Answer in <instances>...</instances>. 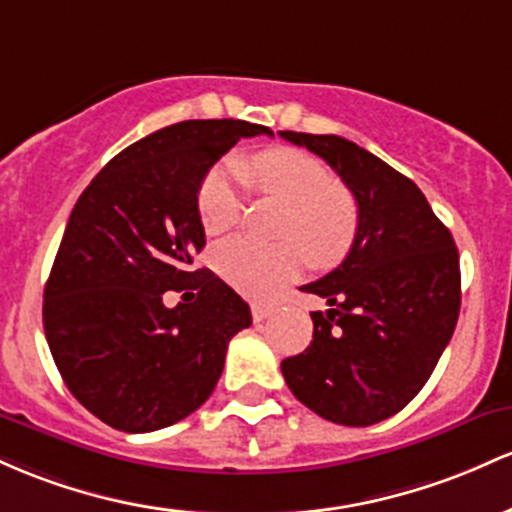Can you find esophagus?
Segmentation results:
<instances>
[{
  "mask_svg": "<svg viewBox=\"0 0 512 512\" xmlns=\"http://www.w3.org/2000/svg\"><path fill=\"white\" fill-rule=\"evenodd\" d=\"M273 314V307L271 304H263V302H254L251 304V317H254V321H263L268 319Z\"/></svg>",
  "mask_w": 512,
  "mask_h": 512,
  "instance_id": "34e87169",
  "label": "esophagus"
}]
</instances>
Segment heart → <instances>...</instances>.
I'll return each mask as SVG.
<instances>
[{"label": "heart", "instance_id": "1", "mask_svg": "<svg viewBox=\"0 0 512 512\" xmlns=\"http://www.w3.org/2000/svg\"><path fill=\"white\" fill-rule=\"evenodd\" d=\"M244 179L263 195L280 200L287 212L278 225L280 244L229 239L215 251V266L237 290L254 297L273 295L307 266L329 268L348 254L358 232V203L319 159L300 149L275 147L249 162L215 166L198 191L200 225L210 237L227 232L244 212Z\"/></svg>", "mask_w": 512, "mask_h": 512}]
</instances>
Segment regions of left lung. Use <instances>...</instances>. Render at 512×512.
Listing matches in <instances>:
<instances>
[{
    "mask_svg": "<svg viewBox=\"0 0 512 512\" xmlns=\"http://www.w3.org/2000/svg\"><path fill=\"white\" fill-rule=\"evenodd\" d=\"M280 137L319 154L358 203L348 256L302 285L329 309L312 312V343L280 370L321 418L372 426L421 392L455 333L462 304L455 239L416 183L355 142L292 130Z\"/></svg>",
    "mask_w": 512,
    "mask_h": 512,
    "instance_id": "1",
    "label": "left lung"
}]
</instances>
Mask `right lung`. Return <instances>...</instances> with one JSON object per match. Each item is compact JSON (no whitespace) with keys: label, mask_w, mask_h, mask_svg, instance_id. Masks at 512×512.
I'll return each mask as SVG.
<instances>
[{"label":"right lung","mask_w":512,"mask_h":512,"mask_svg":"<svg viewBox=\"0 0 512 512\" xmlns=\"http://www.w3.org/2000/svg\"><path fill=\"white\" fill-rule=\"evenodd\" d=\"M246 120H183L125 147L74 205L43 292V329L67 389L123 433L174 426L208 401L251 309L193 268L205 246L198 191ZM196 297L176 308L165 292Z\"/></svg>","instance_id":"obj_1"}]
</instances>
